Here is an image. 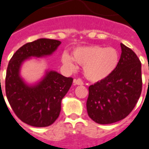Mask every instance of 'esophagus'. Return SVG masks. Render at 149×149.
Masks as SVG:
<instances>
[{"label":"esophagus","mask_w":149,"mask_h":149,"mask_svg":"<svg viewBox=\"0 0 149 149\" xmlns=\"http://www.w3.org/2000/svg\"><path fill=\"white\" fill-rule=\"evenodd\" d=\"M73 83L76 85H83L84 84V82L82 81L81 79H75L74 81H73Z\"/></svg>","instance_id":"obj_1"}]
</instances>
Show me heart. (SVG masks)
<instances>
[{"label": "heart", "mask_w": 149, "mask_h": 149, "mask_svg": "<svg viewBox=\"0 0 149 149\" xmlns=\"http://www.w3.org/2000/svg\"><path fill=\"white\" fill-rule=\"evenodd\" d=\"M120 61L118 50L112 47L90 45L80 47L72 52V57L64 52L61 62L69 70H74V61L84 66L83 71L88 81L98 82L107 78L115 70Z\"/></svg>", "instance_id": "obj_1"}]
</instances>
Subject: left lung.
Segmentation results:
<instances>
[{"mask_svg":"<svg viewBox=\"0 0 149 149\" xmlns=\"http://www.w3.org/2000/svg\"><path fill=\"white\" fill-rule=\"evenodd\" d=\"M121 55L112 73L88 88V116L100 125L121 120L132 111L142 90L141 63L131 49L120 44Z\"/></svg>","mask_w":149,"mask_h":149,"instance_id":"left-lung-1","label":"left lung"}]
</instances>
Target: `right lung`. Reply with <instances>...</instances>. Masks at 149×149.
Returning a JSON list of instances; mask_svg holds the SVG:
<instances>
[{"label": "right lung", "instance_id": "1", "mask_svg": "<svg viewBox=\"0 0 149 149\" xmlns=\"http://www.w3.org/2000/svg\"><path fill=\"white\" fill-rule=\"evenodd\" d=\"M61 44L60 40L46 38L27 43L8 62L5 77L6 97L15 114L27 125L47 127L53 124L60 115L61 100L73 79L48 70L38 83L29 85L20 75L21 65L31 57L52 55Z\"/></svg>", "mask_w": 149, "mask_h": 149}]
</instances>
